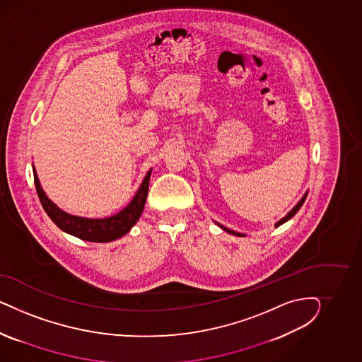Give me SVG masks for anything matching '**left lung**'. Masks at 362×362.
<instances>
[{"instance_id": "1", "label": "left lung", "mask_w": 362, "mask_h": 362, "mask_svg": "<svg viewBox=\"0 0 362 362\" xmlns=\"http://www.w3.org/2000/svg\"><path fill=\"white\" fill-rule=\"evenodd\" d=\"M307 195H308V191H307V192H305V194H304V195H303V197H301V199H300V200H298V203H297L296 206H295V207H293V209H291V211H289V212H288V214H286V215H285L284 218H281V219L279 220V221H277V223H276V224H274V227H276V228H277V227H280V226H281V224H284L285 221H288V220L292 219V218H293V216H295V215H296L297 211H298V209H301V206H303V204H304V202H305V199H307ZM215 223H216V224H218V226H219V227H220V228H221V230H226V232H228V233H230V235H235V236H240V238H244V236H245V235H244V233H240V232H236V230H230V228H227V227H224V226H221V224H219V223H218V221H215Z\"/></svg>"}]
</instances>
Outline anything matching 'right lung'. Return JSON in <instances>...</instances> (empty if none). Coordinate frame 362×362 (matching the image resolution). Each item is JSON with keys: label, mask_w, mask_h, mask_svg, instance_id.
<instances>
[{"label": "right lung", "mask_w": 362, "mask_h": 362, "mask_svg": "<svg viewBox=\"0 0 362 362\" xmlns=\"http://www.w3.org/2000/svg\"><path fill=\"white\" fill-rule=\"evenodd\" d=\"M151 171L153 168L146 174L142 185L138 188L132 202L124 209L117 212L115 215H111L109 218L90 219V218H82V216L67 214L64 209H59L54 202H52L45 194L44 188L40 183L35 167L33 165L35 189L45 212L49 215V218L54 221L58 228H61L66 233L73 235L78 239L93 241V243H109V241L117 240L130 232L142 215L147 194H148Z\"/></svg>", "instance_id": "1"}]
</instances>
